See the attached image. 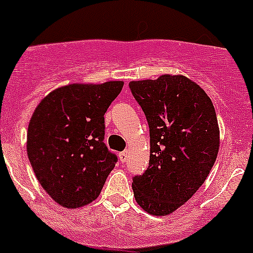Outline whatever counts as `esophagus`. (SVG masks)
Masks as SVG:
<instances>
[{"label": "esophagus", "instance_id": "34e87169", "mask_svg": "<svg viewBox=\"0 0 253 253\" xmlns=\"http://www.w3.org/2000/svg\"><path fill=\"white\" fill-rule=\"evenodd\" d=\"M128 157H129L128 151L120 152V153H119V158H120V161H122V162H126V161H128Z\"/></svg>", "mask_w": 253, "mask_h": 253}]
</instances>
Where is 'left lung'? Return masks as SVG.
<instances>
[{"instance_id": "8db88e82", "label": "left lung", "mask_w": 253, "mask_h": 253, "mask_svg": "<svg viewBox=\"0 0 253 253\" xmlns=\"http://www.w3.org/2000/svg\"><path fill=\"white\" fill-rule=\"evenodd\" d=\"M149 125V166L133 178L134 198L151 215H169L204 184L219 151L215 109L202 87L181 75L131 81Z\"/></svg>"}]
</instances>
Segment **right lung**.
<instances>
[{"label": "right lung", "mask_w": 253, "mask_h": 253, "mask_svg": "<svg viewBox=\"0 0 253 253\" xmlns=\"http://www.w3.org/2000/svg\"><path fill=\"white\" fill-rule=\"evenodd\" d=\"M124 82L71 84L46 95L33 113L26 151L38 181L68 209L101 193L118 157L104 143L105 113Z\"/></svg>", "instance_id": "right-lung-1"}]
</instances>
